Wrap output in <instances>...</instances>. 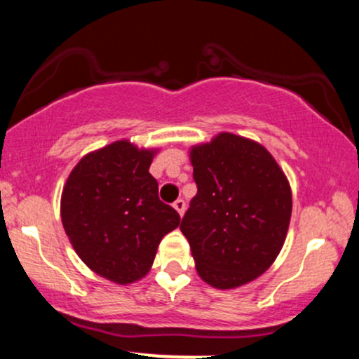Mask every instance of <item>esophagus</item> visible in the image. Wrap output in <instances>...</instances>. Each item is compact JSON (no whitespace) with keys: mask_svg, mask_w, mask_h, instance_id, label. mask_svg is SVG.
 I'll return each instance as SVG.
<instances>
[{"mask_svg":"<svg viewBox=\"0 0 359 359\" xmlns=\"http://www.w3.org/2000/svg\"><path fill=\"white\" fill-rule=\"evenodd\" d=\"M174 208H175V211L179 212L180 216H182L184 211H185V201L184 199H177L174 203Z\"/></svg>","mask_w":359,"mask_h":359,"instance_id":"esophagus-1","label":"esophagus"}]
</instances>
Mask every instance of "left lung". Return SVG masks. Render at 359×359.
I'll return each instance as SVG.
<instances>
[{
	"instance_id": "left-lung-1",
	"label": "left lung",
	"mask_w": 359,
	"mask_h": 359,
	"mask_svg": "<svg viewBox=\"0 0 359 359\" xmlns=\"http://www.w3.org/2000/svg\"><path fill=\"white\" fill-rule=\"evenodd\" d=\"M197 194L180 222L197 273L216 288L262 275L285 241L292 192L269 151L221 133L191 151Z\"/></svg>"
}]
</instances>
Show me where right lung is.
I'll list each match as a JSON object with an SVG mask.
<instances>
[{"label": "right lung", "instance_id": "1", "mask_svg": "<svg viewBox=\"0 0 359 359\" xmlns=\"http://www.w3.org/2000/svg\"><path fill=\"white\" fill-rule=\"evenodd\" d=\"M154 151L126 140L86 155L62 192L65 233L82 262L101 277L131 283L150 270L160 241L180 224L158 199Z\"/></svg>", "mask_w": 359, "mask_h": 359}]
</instances>
